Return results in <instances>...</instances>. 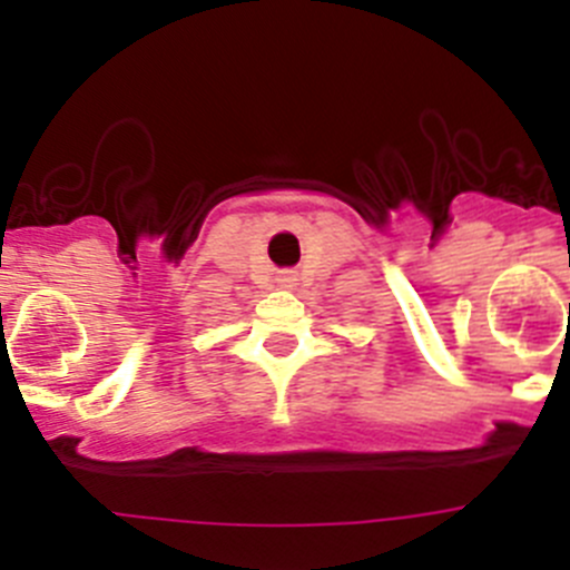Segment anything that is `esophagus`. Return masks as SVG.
<instances>
[{
  "mask_svg": "<svg viewBox=\"0 0 570 570\" xmlns=\"http://www.w3.org/2000/svg\"><path fill=\"white\" fill-rule=\"evenodd\" d=\"M281 284L292 286V284H295V278H292V275H284V278H281Z\"/></svg>",
  "mask_w": 570,
  "mask_h": 570,
  "instance_id": "obj_1",
  "label": "esophagus"
}]
</instances>
